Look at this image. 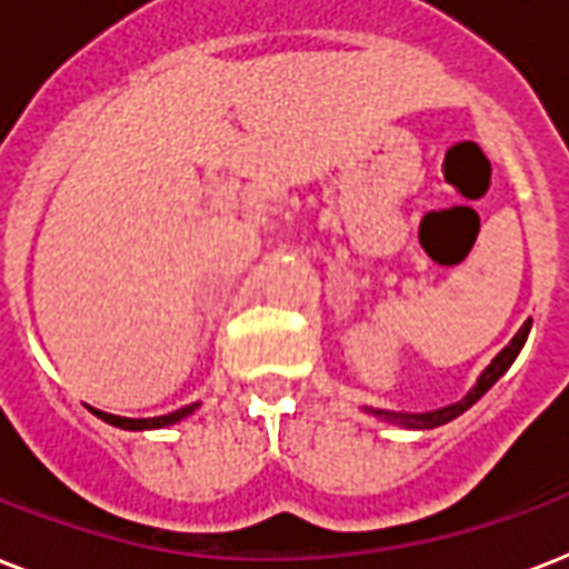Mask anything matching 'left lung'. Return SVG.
<instances>
[{"instance_id":"1","label":"left lung","mask_w":569,"mask_h":569,"mask_svg":"<svg viewBox=\"0 0 569 569\" xmlns=\"http://www.w3.org/2000/svg\"><path fill=\"white\" fill-rule=\"evenodd\" d=\"M529 330H532V318H529V321L520 327V332H517L515 339L509 341V348H502V353H497V359H493V362L485 368L482 377L477 380V386H473L468 395L461 397L459 403L445 406V409H436V412H427V415H400V412H382V409H368V412L380 415V418L395 420V423H403V427H412V429H432V427H441V423H447V420L459 418L461 412H468L470 406L477 403L485 391L491 389L493 382L500 380L502 373L509 371V365L515 362V357L520 353V348H523V341H526V336H529Z\"/></svg>"}]
</instances>
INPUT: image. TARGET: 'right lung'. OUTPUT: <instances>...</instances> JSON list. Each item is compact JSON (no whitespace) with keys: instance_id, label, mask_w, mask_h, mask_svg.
<instances>
[{"instance_id":"obj_1","label":"right lung","mask_w":569,"mask_h":569,"mask_svg":"<svg viewBox=\"0 0 569 569\" xmlns=\"http://www.w3.org/2000/svg\"><path fill=\"white\" fill-rule=\"evenodd\" d=\"M196 406H183L178 412H169V415H160V418H119V415H108V412H99V409H92V412L99 415L101 420H108L113 427L119 429H157V427H169V423H178L180 418H187L189 412H196Z\"/></svg>"}]
</instances>
